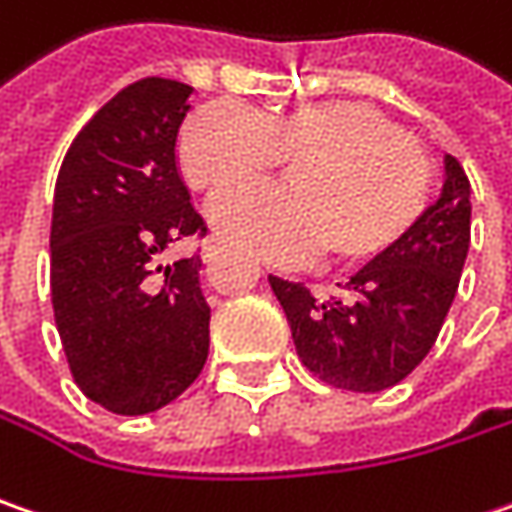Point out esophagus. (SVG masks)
I'll list each match as a JSON object with an SVG mask.
<instances>
[{
	"label": "esophagus",
	"instance_id": "34e87169",
	"mask_svg": "<svg viewBox=\"0 0 512 512\" xmlns=\"http://www.w3.org/2000/svg\"><path fill=\"white\" fill-rule=\"evenodd\" d=\"M221 253H224V242H221L218 236L207 239V244H204V259H207V262H216Z\"/></svg>",
	"mask_w": 512,
	"mask_h": 512
}]
</instances>
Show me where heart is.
Instances as JSON below:
<instances>
[{"label": "heart", "mask_w": 512, "mask_h": 512, "mask_svg": "<svg viewBox=\"0 0 512 512\" xmlns=\"http://www.w3.org/2000/svg\"><path fill=\"white\" fill-rule=\"evenodd\" d=\"M299 163L291 190L239 187L213 201L221 236L282 268L331 247L340 265L383 256L421 218L432 169L389 117L357 103H308L262 115L221 100L192 117L181 141L195 190L221 192Z\"/></svg>", "instance_id": "heart-1"}]
</instances>
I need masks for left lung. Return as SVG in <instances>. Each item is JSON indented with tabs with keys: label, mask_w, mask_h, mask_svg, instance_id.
<instances>
[{
	"label": "left lung",
	"mask_w": 512,
	"mask_h": 512,
	"mask_svg": "<svg viewBox=\"0 0 512 512\" xmlns=\"http://www.w3.org/2000/svg\"><path fill=\"white\" fill-rule=\"evenodd\" d=\"M470 178L447 155V184L395 247L345 282V294L317 299L302 282L270 276L299 360L348 392H383L429 354L458 294L470 250Z\"/></svg>",
	"instance_id": "1"
}]
</instances>
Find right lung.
<instances>
[{"label":"right lung","instance_id":"add662e5","mask_svg":"<svg viewBox=\"0 0 512 512\" xmlns=\"http://www.w3.org/2000/svg\"><path fill=\"white\" fill-rule=\"evenodd\" d=\"M195 89L143 77L117 91L65 152L51 218V302L80 392L117 415L181 395L210 351L201 256L161 265L204 239L178 169Z\"/></svg>","mask_w":512,"mask_h":512}]
</instances>
